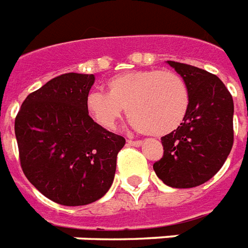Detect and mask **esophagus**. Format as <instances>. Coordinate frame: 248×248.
Listing matches in <instances>:
<instances>
[{
	"label": "esophagus",
	"mask_w": 248,
	"mask_h": 248,
	"mask_svg": "<svg viewBox=\"0 0 248 248\" xmlns=\"http://www.w3.org/2000/svg\"><path fill=\"white\" fill-rule=\"evenodd\" d=\"M126 142H128L129 146H136V148H139V146L142 145V141H132V140H128Z\"/></svg>",
	"instance_id": "esophagus-1"
}]
</instances>
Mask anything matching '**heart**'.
Segmentation results:
<instances>
[{
	"label": "heart",
	"instance_id": "b5f03b06",
	"mask_svg": "<svg viewBox=\"0 0 248 248\" xmlns=\"http://www.w3.org/2000/svg\"><path fill=\"white\" fill-rule=\"evenodd\" d=\"M107 94L93 91L86 98L89 116L113 131L124 111L135 128L150 136H165L183 123L189 108V91L171 70H129L107 81Z\"/></svg>",
	"mask_w": 248,
	"mask_h": 248
}]
</instances>
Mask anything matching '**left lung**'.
Masks as SVG:
<instances>
[{"label":"left lung","instance_id":"left-lung-1","mask_svg":"<svg viewBox=\"0 0 248 248\" xmlns=\"http://www.w3.org/2000/svg\"><path fill=\"white\" fill-rule=\"evenodd\" d=\"M189 91L183 123L162 137L163 157L153 165L163 183L192 188L213 178L230 154L234 141V103L223 82L192 65L167 61Z\"/></svg>","mask_w":248,"mask_h":248}]
</instances>
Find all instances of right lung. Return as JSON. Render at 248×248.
Masks as SVG:
<instances>
[{
  "instance_id": "right-lung-1",
  "label": "right lung",
  "mask_w": 248,
  "mask_h": 248,
  "mask_svg": "<svg viewBox=\"0 0 248 248\" xmlns=\"http://www.w3.org/2000/svg\"><path fill=\"white\" fill-rule=\"evenodd\" d=\"M94 74L66 73L31 93L16 117L20 166L52 202L87 205L108 192L125 139L86 111Z\"/></svg>"
}]
</instances>
